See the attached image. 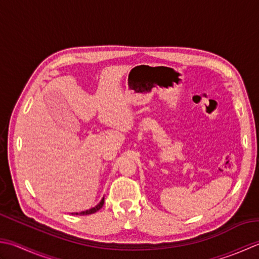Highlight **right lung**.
Returning <instances> with one entry per match:
<instances>
[{
	"label": "right lung",
	"mask_w": 259,
	"mask_h": 259,
	"mask_svg": "<svg viewBox=\"0 0 259 259\" xmlns=\"http://www.w3.org/2000/svg\"><path fill=\"white\" fill-rule=\"evenodd\" d=\"M104 204V197H102V200H101L98 204H96L94 207H91V209L89 210H85V211H82V212H75V213H72V214H76V215H88V214H92V213H95L96 211H99L101 207L103 206Z\"/></svg>",
	"instance_id": "add662e5"
}]
</instances>
